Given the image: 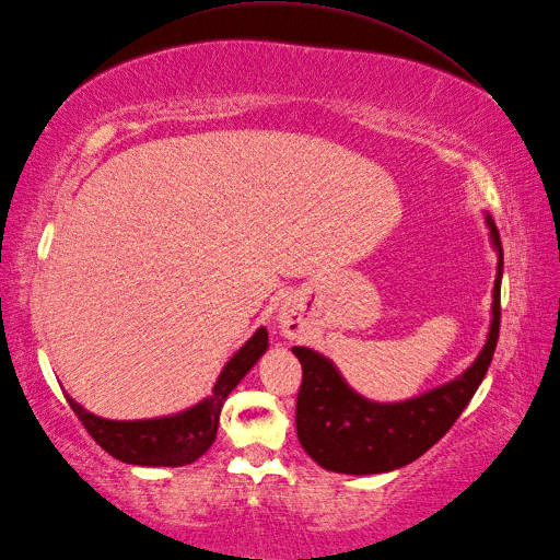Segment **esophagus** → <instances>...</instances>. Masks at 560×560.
Listing matches in <instances>:
<instances>
[{
	"instance_id": "1",
	"label": "esophagus",
	"mask_w": 560,
	"mask_h": 560,
	"mask_svg": "<svg viewBox=\"0 0 560 560\" xmlns=\"http://www.w3.org/2000/svg\"><path fill=\"white\" fill-rule=\"evenodd\" d=\"M278 323H280V332L284 337H296V335L304 332V320L299 318V313H294L290 308H282Z\"/></svg>"
}]
</instances>
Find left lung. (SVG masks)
Here are the masks:
<instances>
[{
    "mask_svg": "<svg viewBox=\"0 0 560 560\" xmlns=\"http://www.w3.org/2000/svg\"><path fill=\"white\" fill-rule=\"evenodd\" d=\"M487 225L499 254L492 325L480 357L452 383L399 404H377L353 392L323 353L292 347L304 373L296 397V434L318 466L345 475H375L408 466L438 444L470 404L492 363L501 323L503 249L489 215Z\"/></svg>",
    "mask_w": 560,
    "mask_h": 560,
    "instance_id": "1",
    "label": "left lung"
}]
</instances>
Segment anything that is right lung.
<instances>
[{"label": "right lung", "instance_id": "add662e5", "mask_svg": "<svg viewBox=\"0 0 560 560\" xmlns=\"http://www.w3.org/2000/svg\"><path fill=\"white\" fill-rule=\"evenodd\" d=\"M266 349L268 332L266 327H258L247 339V345L225 363L223 373L215 380L211 397L175 416L152 420H106L85 411L68 394L66 401L71 404L73 413L92 434V440L114 458L132 463V466L152 468L187 466V463H192L201 454L209 452V446L215 440L218 418H221V408L228 394L240 385V380L252 371L254 363L266 353Z\"/></svg>", "mask_w": 560, "mask_h": 560}]
</instances>
